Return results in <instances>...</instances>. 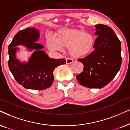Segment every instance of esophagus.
<instances>
[{
    "label": "esophagus",
    "instance_id": "1",
    "mask_svg": "<svg viewBox=\"0 0 130 130\" xmlns=\"http://www.w3.org/2000/svg\"><path fill=\"white\" fill-rule=\"evenodd\" d=\"M73 62V60L71 58H66V63L67 64H71Z\"/></svg>",
    "mask_w": 130,
    "mask_h": 130
}]
</instances>
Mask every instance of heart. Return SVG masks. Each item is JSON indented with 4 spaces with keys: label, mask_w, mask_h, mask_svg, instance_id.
Segmentation results:
<instances>
[{
    "label": "heart",
    "mask_w": 130,
    "mask_h": 130,
    "mask_svg": "<svg viewBox=\"0 0 130 130\" xmlns=\"http://www.w3.org/2000/svg\"><path fill=\"white\" fill-rule=\"evenodd\" d=\"M48 48L60 52L63 48H69L70 55L75 58L86 56L91 53L95 45V37L92 34L76 29H62L57 32L56 40L47 39Z\"/></svg>",
    "instance_id": "obj_1"
}]
</instances>
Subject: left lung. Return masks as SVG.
<instances>
[{"instance_id": "8db88e82", "label": "left lung", "mask_w": 130, "mask_h": 130, "mask_svg": "<svg viewBox=\"0 0 130 130\" xmlns=\"http://www.w3.org/2000/svg\"><path fill=\"white\" fill-rule=\"evenodd\" d=\"M94 50L78 61L84 65L83 71L76 76L82 86L102 88L109 84L120 70L122 63L121 44L113 29L104 24L95 26Z\"/></svg>"}]
</instances>
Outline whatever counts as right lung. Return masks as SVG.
Masks as SVG:
<instances>
[{"instance_id":"obj_1","label":"right lung","mask_w":130,"mask_h":130,"mask_svg":"<svg viewBox=\"0 0 130 130\" xmlns=\"http://www.w3.org/2000/svg\"><path fill=\"white\" fill-rule=\"evenodd\" d=\"M39 31L29 27L19 31L8 47V66L19 84L28 89L44 90L52 86L53 71L57 67L66 63L65 59H52L42 50L44 46L37 43ZM22 45L33 53L27 62L17 59V46Z\"/></svg>"}]
</instances>
